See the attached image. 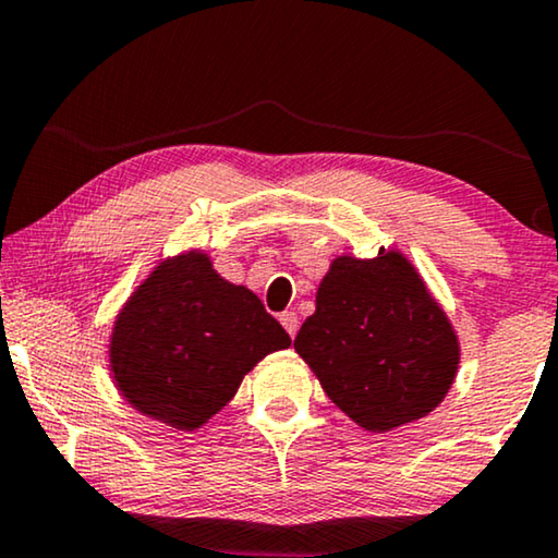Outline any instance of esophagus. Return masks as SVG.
Wrapping results in <instances>:
<instances>
[{"label": "esophagus", "mask_w": 558, "mask_h": 558, "mask_svg": "<svg viewBox=\"0 0 558 558\" xmlns=\"http://www.w3.org/2000/svg\"><path fill=\"white\" fill-rule=\"evenodd\" d=\"M280 324H283V329L295 337V331H299V316H295V311H283L280 314Z\"/></svg>", "instance_id": "esophagus-1"}]
</instances>
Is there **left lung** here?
I'll list each match as a JSON object with an SVG mask.
<instances>
[{
  "mask_svg": "<svg viewBox=\"0 0 558 558\" xmlns=\"http://www.w3.org/2000/svg\"><path fill=\"white\" fill-rule=\"evenodd\" d=\"M293 347L331 403L367 430L434 411L459 365L451 324L398 252L333 259Z\"/></svg>",
  "mask_w": 558,
  "mask_h": 558,
  "instance_id": "left-lung-1",
  "label": "left lung"
}]
</instances>
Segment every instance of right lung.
<instances>
[{"label": "right lung", "instance_id": "add662e5", "mask_svg": "<svg viewBox=\"0 0 558 558\" xmlns=\"http://www.w3.org/2000/svg\"><path fill=\"white\" fill-rule=\"evenodd\" d=\"M291 347L283 326L244 286L191 252L158 265L111 333V373L137 411L193 430L234 398L263 356Z\"/></svg>", "mask_w": 558, "mask_h": 558}]
</instances>
